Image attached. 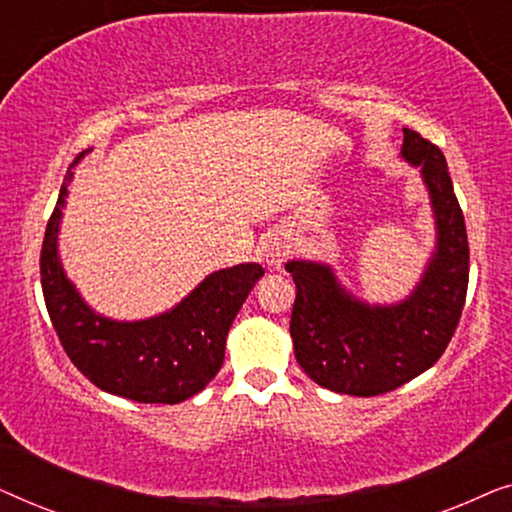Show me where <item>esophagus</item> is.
I'll use <instances>...</instances> for the list:
<instances>
[{
    "label": "esophagus",
    "mask_w": 512,
    "mask_h": 512,
    "mask_svg": "<svg viewBox=\"0 0 512 512\" xmlns=\"http://www.w3.org/2000/svg\"><path fill=\"white\" fill-rule=\"evenodd\" d=\"M289 251H291L289 240H286L282 233H272L263 240V247H261L263 263L272 270H279V268H282L284 258L289 256Z\"/></svg>",
    "instance_id": "34e87169"
}]
</instances>
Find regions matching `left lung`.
Returning a JSON list of instances; mask_svg holds the SVG:
<instances>
[{
	"label": "left lung",
	"mask_w": 512,
	"mask_h": 512,
	"mask_svg": "<svg viewBox=\"0 0 512 512\" xmlns=\"http://www.w3.org/2000/svg\"><path fill=\"white\" fill-rule=\"evenodd\" d=\"M401 156L422 170L436 219V251L408 298L368 305L342 289L331 265L286 263L296 282V361L335 394L380 396L422 375L450 345L466 303L468 235L443 151L403 128Z\"/></svg>",
	"instance_id": "1"
}]
</instances>
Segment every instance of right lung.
<instances>
[{"label":"right lung","mask_w":512,"mask_h":512,"mask_svg":"<svg viewBox=\"0 0 512 512\" xmlns=\"http://www.w3.org/2000/svg\"><path fill=\"white\" fill-rule=\"evenodd\" d=\"M72 167L48 219L39 261L46 310L60 345L74 366L107 394L137 403L186 401L219 373L233 319L265 270L258 263H242L212 272L177 307L158 317L142 321L102 317L79 296L58 256V230Z\"/></svg>","instance_id":"1"}]
</instances>
